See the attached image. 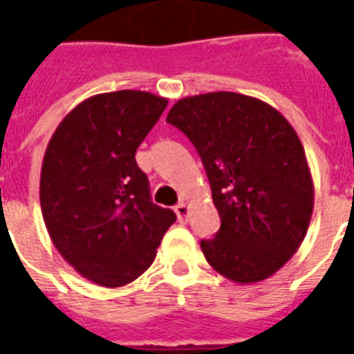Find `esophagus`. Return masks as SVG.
<instances>
[{
	"label": "esophagus",
	"instance_id": "34e87169",
	"mask_svg": "<svg viewBox=\"0 0 354 354\" xmlns=\"http://www.w3.org/2000/svg\"><path fill=\"white\" fill-rule=\"evenodd\" d=\"M174 211H176L178 221L180 222L187 221V216H189V205L187 204H178L176 207H174Z\"/></svg>",
	"mask_w": 354,
	"mask_h": 354
}]
</instances>
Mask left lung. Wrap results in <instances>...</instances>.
I'll return each mask as SVG.
<instances>
[{
	"mask_svg": "<svg viewBox=\"0 0 354 354\" xmlns=\"http://www.w3.org/2000/svg\"><path fill=\"white\" fill-rule=\"evenodd\" d=\"M167 122L198 150L221 215L202 241L207 263L239 285L268 279L301 246L314 183L296 130L255 97L213 91L180 99Z\"/></svg>",
	"mask_w": 354,
	"mask_h": 354,
	"instance_id": "obj_1",
	"label": "left lung"
}]
</instances>
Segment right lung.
<instances>
[{
  "mask_svg": "<svg viewBox=\"0 0 354 354\" xmlns=\"http://www.w3.org/2000/svg\"><path fill=\"white\" fill-rule=\"evenodd\" d=\"M165 97L121 90L86 99L49 139L40 205L58 253L108 288L138 279L174 224V211L150 202L136 150L167 108Z\"/></svg>",
  "mask_w": 354,
  "mask_h": 354,
  "instance_id": "obj_1",
  "label": "right lung"
}]
</instances>
